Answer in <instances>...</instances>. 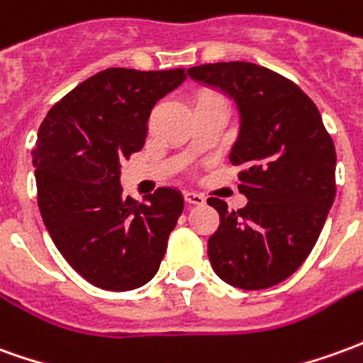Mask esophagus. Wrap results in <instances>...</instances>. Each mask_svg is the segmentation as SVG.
I'll return each mask as SVG.
<instances>
[{"mask_svg":"<svg viewBox=\"0 0 363 363\" xmlns=\"http://www.w3.org/2000/svg\"><path fill=\"white\" fill-rule=\"evenodd\" d=\"M184 200H186L189 204H194V206H200V204H204V202H206V199H204L202 194H199V192H192V190H186V192H184Z\"/></svg>","mask_w":363,"mask_h":363,"instance_id":"obj_1","label":"esophagus"}]
</instances>
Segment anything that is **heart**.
<instances>
[{
	"label": "heart",
	"instance_id": "obj_1",
	"mask_svg": "<svg viewBox=\"0 0 363 363\" xmlns=\"http://www.w3.org/2000/svg\"><path fill=\"white\" fill-rule=\"evenodd\" d=\"M202 98H216V96H212V94H204V96H200V100H202Z\"/></svg>",
	"mask_w": 363,
	"mask_h": 363
}]
</instances>
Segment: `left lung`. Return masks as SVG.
<instances>
[{
  "label": "left lung",
  "mask_w": 363,
  "mask_h": 363,
  "mask_svg": "<svg viewBox=\"0 0 363 363\" xmlns=\"http://www.w3.org/2000/svg\"><path fill=\"white\" fill-rule=\"evenodd\" d=\"M234 100L240 116L230 163L247 204L230 212L208 199L220 225L208 257L228 285L257 291L291 277L313 252L336 196V151L318 108L285 76L252 62L186 70Z\"/></svg>",
  "instance_id": "1"
}]
</instances>
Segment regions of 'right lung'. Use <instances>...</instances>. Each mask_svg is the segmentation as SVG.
<instances>
[{
    "label": "right lung",
    "mask_w": 363,
    "mask_h": 363,
    "mask_svg": "<svg viewBox=\"0 0 363 363\" xmlns=\"http://www.w3.org/2000/svg\"><path fill=\"white\" fill-rule=\"evenodd\" d=\"M184 80L182 68H108L40 123L33 149L40 216L62 257L96 287L131 291L159 271L184 199L171 186L147 202L125 196L121 163L145 145L153 106Z\"/></svg>",
    "instance_id": "right-lung-1"
}]
</instances>
